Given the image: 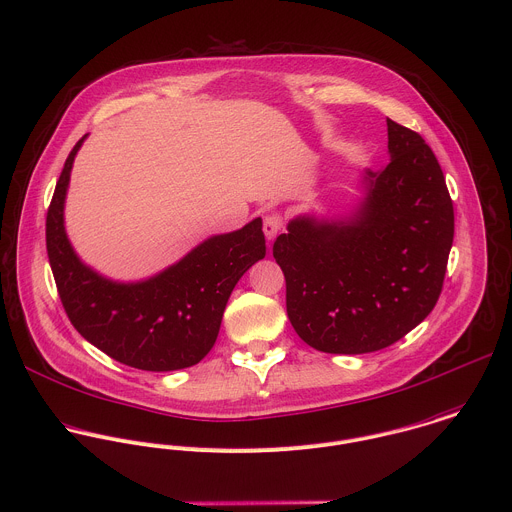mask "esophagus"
<instances>
[{"label":"esophagus","mask_w":512,"mask_h":512,"mask_svg":"<svg viewBox=\"0 0 512 512\" xmlns=\"http://www.w3.org/2000/svg\"><path fill=\"white\" fill-rule=\"evenodd\" d=\"M282 228H284V216L280 212H272L264 218V234L268 240H274Z\"/></svg>","instance_id":"1"}]
</instances>
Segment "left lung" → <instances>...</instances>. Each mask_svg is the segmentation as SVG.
<instances>
[{"mask_svg":"<svg viewBox=\"0 0 512 512\" xmlns=\"http://www.w3.org/2000/svg\"><path fill=\"white\" fill-rule=\"evenodd\" d=\"M390 162L366 172L368 194L346 222L296 218L272 254L296 334L330 354L382 350L434 308L454 238L442 168L406 126L386 120Z\"/></svg>","mask_w":512,"mask_h":512,"instance_id":"left-lung-1","label":"left lung"}]
</instances>
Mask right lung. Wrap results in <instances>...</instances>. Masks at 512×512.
Returning a JSON list of instances; mask_svg holds the SVG:
<instances>
[{
	"mask_svg": "<svg viewBox=\"0 0 512 512\" xmlns=\"http://www.w3.org/2000/svg\"><path fill=\"white\" fill-rule=\"evenodd\" d=\"M70 152L46 218V246L58 294L74 328L110 358L150 372L198 364L214 346L226 302L242 274L266 254L262 220L208 238L178 264L136 284L102 278L80 262L64 230Z\"/></svg>",
	"mask_w": 512,
	"mask_h": 512,
	"instance_id": "1",
	"label": "right lung"
}]
</instances>
